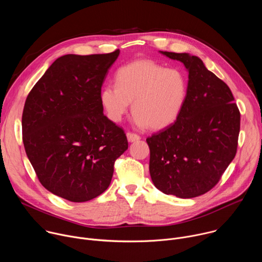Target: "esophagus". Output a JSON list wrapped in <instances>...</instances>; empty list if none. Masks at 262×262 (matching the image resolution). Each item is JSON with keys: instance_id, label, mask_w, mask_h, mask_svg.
I'll return each mask as SVG.
<instances>
[{"instance_id": "obj_1", "label": "esophagus", "mask_w": 262, "mask_h": 262, "mask_svg": "<svg viewBox=\"0 0 262 262\" xmlns=\"http://www.w3.org/2000/svg\"><path fill=\"white\" fill-rule=\"evenodd\" d=\"M126 137H127L128 142H130V143L136 142V141H139V140L141 139L140 136H138V135H136V134H132V133H127V134H126Z\"/></svg>"}]
</instances>
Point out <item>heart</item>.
I'll return each instance as SVG.
<instances>
[{
  "instance_id": "obj_1",
  "label": "heart",
  "mask_w": 262,
  "mask_h": 262,
  "mask_svg": "<svg viewBox=\"0 0 262 262\" xmlns=\"http://www.w3.org/2000/svg\"><path fill=\"white\" fill-rule=\"evenodd\" d=\"M115 84L104 86L100 93L107 117L120 122L133 102L135 123L155 130L178 119L188 93L186 77L179 69H165L152 59H138L122 66L115 74Z\"/></svg>"
}]
</instances>
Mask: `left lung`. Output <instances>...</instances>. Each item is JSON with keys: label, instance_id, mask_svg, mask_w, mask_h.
Listing matches in <instances>:
<instances>
[{"label": "left lung", "instance_id": "left-lung-1", "mask_svg": "<svg viewBox=\"0 0 262 262\" xmlns=\"http://www.w3.org/2000/svg\"><path fill=\"white\" fill-rule=\"evenodd\" d=\"M181 61L188 93L178 119L147 138L154 186L192 199L211 190L235 156L241 115L229 87L189 53L159 51Z\"/></svg>", "mask_w": 262, "mask_h": 262}]
</instances>
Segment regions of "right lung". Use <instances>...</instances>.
<instances>
[{"label":"right lung","instance_id":"1","mask_svg":"<svg viewBox=\"0 0 262 262\" xmlns=\"http://www.w3.org/2000/svg\"><path fill=\"white\" fill-rule=\"evenodd\" d=\"M120 51L58 57L35 84L23 113V140L39 181L74 203L110 185L128 148L123 129L104 115L100 93Z\"/></svg>","mask_w":262,"mask_h":262}]
</instances>
